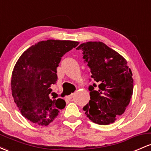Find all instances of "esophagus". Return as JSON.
I'll return each instance as SVG.
<instances>
[{"instance_id": "obj_1", "label": "esophagus", "mask_w": 151, "mask_h": 151, "mask_svg": "<svg viewBox=\"0 0 151 151\" xmlns=\"http://www.w3.org/2000/svg\"><path fill=\"white\" fill-rule=\"evenodd\" d=\"M74 93H72V94H70V95H69V96H67V97H66V99L69 100V101L72 100V97H73V96H74Z\"/></svg>"}]
</instances>
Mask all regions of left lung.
Instances as JSON below:
<instances>
[{
    "label": "left lung",
    "instance_id": "8db88e82",
    "mask_svg": "<svg viewBox=\"0 0 151 151\" xmlns=\"http://www.w3.org/2000/svg\"><path fill=\"white\" fill-rule=\"evenodd\" d=\"M77 50H82L91 77L98 84L96 89V84L89 87L90 100L83 110L95 124H112L124 113L133 94V74L127 61L102 42L82 43Z\"/></svg>",
    "mask_w": 151,
    "mask_h": 151
}]
</instances>
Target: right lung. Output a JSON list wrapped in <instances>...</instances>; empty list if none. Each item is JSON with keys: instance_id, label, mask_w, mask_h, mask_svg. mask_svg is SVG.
I'll return each mask as SVG.
<instances>
[{"instance_id": "obj_1", "label": "right lung", "mask_w": 151, "mask_h": 151, "mask_svg": "<svg viewBox=\"0 0 151 151\" xmlns=\"http://www.w3.org/2000/svg\"><path fill=\"white\" fill-rule=\"evenodd\" d=\"M79 42L47 40L26 50L15 64L11 78L12 95L20 113L31 122L47 126L66 106L62 99H51V84L58 80L62 57Z\"/></svg>"}]
</instances>
